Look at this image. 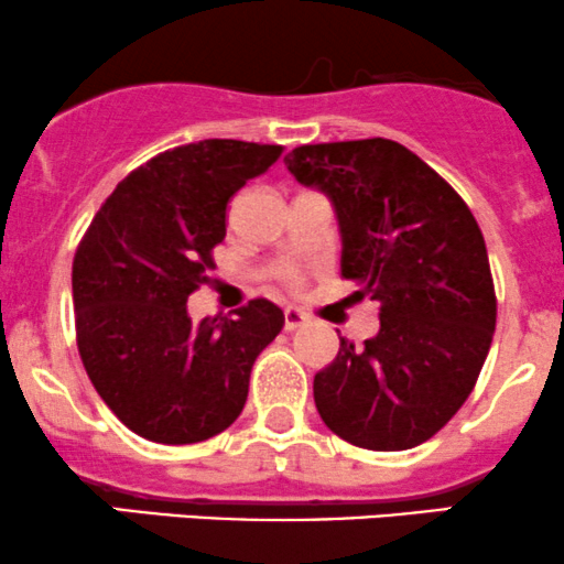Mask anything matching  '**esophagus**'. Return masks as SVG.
<instances>
[{
  "mask_svg": "<svg viewBox=\"0 0 564 564\" xmlns=\"http://www.w3.org/2000/svg\"><path fill=\"white\" fill-rule=\"evenodd\" d=\"M307 322H311V318H307V313L297 311V307H286V311H283V327H286L289 332L305 327Z\"/></svg>",
  "mask_w": 564,
  "mask_h": 564,
  "instance_id": "obj_1",
  "label": "esophagus"
}]
</instances>
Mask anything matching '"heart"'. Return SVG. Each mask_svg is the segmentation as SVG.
Here are the masks:
<instances>
[{"mask_svg":"<svg viewBox=\"0 0 564 564\" xmlns=\"http://www.w3.org/2000/svg\"><path fill=\"white\" fill-rule=\"evenodd\" d=\"M286 283L289 286H297V275H286Z\"/></svg>","mask_w":564,"mask_h":564,"instance_id":"1","label":"heart"}]
</instances>
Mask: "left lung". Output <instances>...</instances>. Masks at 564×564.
<instances>
[{
	"label": "left lung",
	"instance_id": "1",
	"mask_svg": "<svg viewBox=\"0 0 564 564\" xmlns=\"http://www.w3.org/2000/svg\"><path fill=\"white\" fill-rule=\"evenodd\" d=\"M286 167L327 192L343 232L340 275L381 302L365 346L340 337L313 378L318 416L370 452L430 441L465 405L497 322L495 281L470 207L394 140L300 145Z\"/></svg>",
	"mask_w": 564,
	"mask_h": 564
}]
</instances>
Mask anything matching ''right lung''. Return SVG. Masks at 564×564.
Wrapping results in <instances>:
<instances>
[{
	"label": "right lung",
	"mask_w": 564,
	"mask_h": 564,
	"mask_svg": "<svg viewBox=\"0 0 564 564\" xmlns=\"http://www.w3.org/2000/svg\"><path fill=\"white\" fill-rule=\"evenodd\" d=\"M283 148L199 140L132 170L73 259L75 340L94 389L134 435L186 446L240 416L259 354L283 327L270 300L194 324L186 302L227 237V205Z\"/></svg>",
	"instance_id": "obj_1"
}]
</instances>
